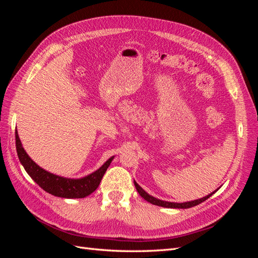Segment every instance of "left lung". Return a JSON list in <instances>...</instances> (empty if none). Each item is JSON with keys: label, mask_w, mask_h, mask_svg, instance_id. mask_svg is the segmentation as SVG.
Returning <instances> with one entry per match:
<instances>
[{"label": "left lung", "mask_w": 258, "mask_h": 258, "mask_svg": "<svg viewBox=\"0 0 258 258\" xmlns=\"http://www.w3.org/2000/svg\"><path fill=\"white\" fill-rule=\"evenodd\" d=\"M135 186H136V188H137L138 192L140 194V196H141L142 198H144L147 202H150V204H153V205H155V206L165 207V208H172V209H188V208L195 207V206H197V205L201 204V202L206 201L208 198H210V197L212 196V195L216 191V190H215L214 192L210 194V195H208V196H206V197H204V198H201V199H198V200H194V201H189V202H184V204H174V202L162 201V200L156 199V198L150 196V195H148L146 191H144V190L142 189V187L140 186L137 182H135Z\"/></svg>", "instance_id": "8db88e82"}]
</instances>
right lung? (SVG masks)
Instances as JSON below:
<instances>
[{
    "instance_id": "right-lung-1",
    "label": "right lung",
    "mask_w": 258,
    "mask_h": 258,
    "mask_svg": "<svg viewBox=\"0 0 258 258\" xmlns=\"http://www.w3.org/2000/svg\"><path fill=\"white\" fill-rule=\"evenodd\" d=\"M16 137V150L18 154V158L22 163L23 168L27 173L32 177L33 181L42 188L53 196L61 198H85L89 196L91 192L95 191L102 179L104 173L114 157H111L104 165L101 167L96 172H93L87 176L79 179L66 178L58 175L51 174L45 171L41 167L31 159L26 151L23 150L20 139L18 137V132H15Z\"/></svg>"
}]
</instances>
